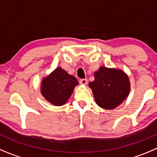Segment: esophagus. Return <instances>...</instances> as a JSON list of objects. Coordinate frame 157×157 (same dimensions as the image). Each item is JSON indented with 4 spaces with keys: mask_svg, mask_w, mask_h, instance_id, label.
<instances>
[{
    "mask_svg": "<svg viewBox=\"0 0 157 157\" xmlns=\"http://www.w3.org/2000/svg\"><path fill=\"white\" fill-rule=\"evenodd\" d=\"M80 83L81 85H86L88 83L87 79H81V80H80Z\"/></svg>",
    "mask_w": 157,
    "mask_h": 157,
    "instance_id": "obj_1",
    "label": "esophagus"
}]
</instances>
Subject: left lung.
<instances>
[{
  "mask_svg": "<svg viewBox=\"0 0 157 157\" xmlns=\"http://www.w3.org/2000/svg\"><path fill=\"white\" fill-rule=\"evenodd\" d=\"M96 103L105 109L120 105L130 92L128 75L120 69L100 67L94 72V80L89 82Z\"/></svg>",
  "mask_w": 157,
  "mask_h": 157,
  "instance_id": "left-lung-1",
  "label": "left lung"
}]
</instances>
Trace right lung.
<instances>
[{"instance_id":"1","label":"right lung","mask_w":157,"mask_h":157,"mask_svg":"<svg viewBox=\"0 0 157 157\" xmlns=\"http://www.w3.org/2000/svg\"><path fill=\"white\" fill-rule=\"evenodd\" d=\"M77 85L78 81L75 77L58 67L43 79L41 94L52 105L61 106L67 102Z\"/></svg>"}]
</instances>
